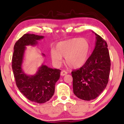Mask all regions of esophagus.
Returning <instances> with one entry per match:
<instances>
[{
	"label": "esophagus",
	"instance_id": "1",
	"mask_svg": "<svg viewBox=\"0 0 124 124\" xmlns=\"http://www.w3.org/2000/svg\"><path fill=\"white\" fill-rule=\"evenodd\" d=\"M67 74V72L66 71H65V70L62 71L61 72V75L62 76H65V75H66Z\"/></svg>",
	"mask_w": 124,
	"mask_h": 124
}]
</instances>
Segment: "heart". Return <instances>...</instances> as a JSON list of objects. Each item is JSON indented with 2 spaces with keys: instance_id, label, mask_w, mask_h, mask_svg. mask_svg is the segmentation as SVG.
I'll return each instance as SVG.
<instances>
[{
  "instance_id": "obj_1",
  "label": "heart",
  "mask_w": 124,
  "mask_h": 124,
  "mask_svg": "<svg viewBox=\"0 0 124 124\" xmlns=\"http://www.w3.org/2000/svg\"><path fill=\"white\" fill-rule=\"evenodd\" d=\"M90 50V44L87 39L75 38L58 43L55 50H51V58L57 66L61 65L62 57H65L66 63L69 67L79 68L86 62Z\"/></svg>"
}]
</instances>
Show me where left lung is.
Wrapping results in <instances>:
<instances>
[{
  "instance_id": "obj_1",
  "label": "left lung",
  "mask_w": 124,
  "mask_h": 124,
  "mask_svg": "<svg viewBox=\"0 0 124 124\" xmlns=\"http://www.w3.org/2000/svg\"><path fill=\"white\" fill-rule=\"evenodd\" d=\"M95 49L80 69L71 72L74 93L80 99H95L106 88L110 69L108 45L104 39L95 33Z\"/></svg>"
}]
</instances>
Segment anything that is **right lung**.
<instances>
[{
  "label": "right lung",
  "instance_id": "add662e5",
  "mask_svg": "<svg viewBox=\"0 0 124 124\" xmlns=\"http://www.w3.org/2000/svg\"><path fill=\"white\" fill-rule=\"evenodd\" d=\"M44 37L34 34H24L15 44L12 59V70L17 88L28 99L39 104L49 101L54 95L61 70L42 65L35 75H28L23 71L22 63L26 46L35 45L38 40Z\"/></svg>",
  "mask_w": 124,
  "mask_h": 124
}]
</instances>
